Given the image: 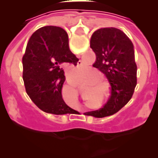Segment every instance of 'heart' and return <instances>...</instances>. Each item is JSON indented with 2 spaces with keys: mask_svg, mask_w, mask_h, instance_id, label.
Returning <instances> with one entry per match:
<instances>
[{
  "mask_svg": "<svg viewBox=\"0 0 158 158\" xmlns=\"http://www.w3.org/2000/svg\"><path fill=\"white\" fill-rule=\"evenodd\" d=\"M96 77H98V74H97V73H96L95 71H91V72L89 73V75H88V78H89V79H93V78H96Z\"/></svg>",
  "mask_w": 158,
  "mask_h": 158,
  "instance_id": "obj_1",
  "label": "heart"
}]
</instances>
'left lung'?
Listing matches in <instances>:
<instances>
[{"instance_id":"1","label":"left lung","mask_w":158,"mask_h":158,"mask_svg":"<svg viewBox=\"0 0 158 158\" xmlns=\"http://www.w3.org/2000/svg\"><path fill=\"white\" fill-rule=\"evenodd\" d=\"M90 48L96 54L93 67L106 76L112 86V95L103 108L86 113L95 118L111 116L131 99L137 84V67L132 41L122 30L102 28L93 33Z\"/></svg>"}]
</instances>
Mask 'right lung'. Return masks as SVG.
I'll list each match as a JSON object with an SVG mask.
<instances>
[{"label": "right lung", "mask_w": 158, "mask_h": 158, "mask_svg": "<svg viewBox=\"0 0 158 158\" xmlns=\"http://www.w3.org/2000/svg\"><path fill=\"white\" fill-rule=\"evenodd\" d=\"M79 59L69 50V36L56 26H45L33 34L23 56V79L26 92L43 112L62 115L78 113L62 96L66 64Z\"/></svg>", "instance_id": "1"}]
</instances>
